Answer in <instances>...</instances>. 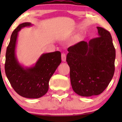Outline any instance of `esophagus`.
<instances>
[{"label":"esophagus","instance_id":"1","mask_svg":"<svg viewBox=\"0 0 122 122\" xmlns=\"http://www.w3.org/2000/svg\"><path fill=\"white\" fill-rule=\"evenodd\" d=\"M61 57H62V61H64V62H65L66 61V54L65 53H62L61 54Z\"/></svg>","mask_w":122,"mask_h":122}]
</instances>
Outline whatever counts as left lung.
Wrapping results in <instances>:
<instances>
[{"label":"left lung","mask_w":122,"mask_h":122,"mask_svg":"<svg viewBox=\"0 0 122 122\" xmlns=\"http://www.w3.org/2000/svg\"><path fill=\"white\" fill-rule=\"evenodd\" d=\"M98 37L81 41L68 49L66 62L70 67L73 90L81 96L102 93L115 72V49L108 31L97 27Z\"/></svg>","instance_id":"8db88e82"}]
</instances>
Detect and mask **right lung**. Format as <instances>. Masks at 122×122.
<instances>
[{
    "label": "right lung",
    "instance_id": "1",
    "mask_svg": "<svg viewBox=\"0 0 122 122\" xmlns=\"http://www.w3.org/2000/svg\"><path fill=\"white\" fill-rule=\"evenodd\" d=\"M30 22L20 24L12 32L5 53V72L15 91L26 98H40L47 93L49 82L61 62L59 51L44 53L31 67L21 65L16 58L15 49L18 32L31 26Z\"/></svg>",
    "mask_w": 122,
    "mask_h": 122
}]
</instances>
